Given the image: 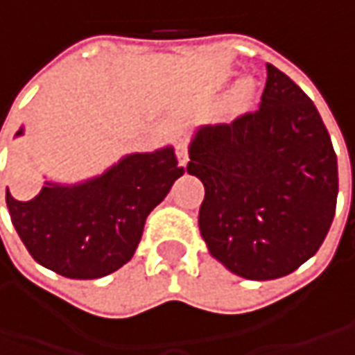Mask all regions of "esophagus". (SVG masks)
Returning <instances> with one entry per match:
<instances>
[{"label": "esophagus", "instance_id": "1", "mask_svg": "<svg viewBox=\"0 0 355 355\" xmlns=\"http://www.w3.org/2000/svg\"><path fill=\"white\" fill-rule=\"evenodd\" d=\"M175 154H178L180 164H182V166H185V164L189 162V148H187V142L180 140V142L175 144Z\"/></svg>", "mask_w": 355, "mask_h": 355}]
</instances>
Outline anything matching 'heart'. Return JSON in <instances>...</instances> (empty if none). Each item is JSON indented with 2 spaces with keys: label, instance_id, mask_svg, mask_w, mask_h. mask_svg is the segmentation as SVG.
I'll list each match as a JSON object with an SVG mask.
<instances>
[{
  "label": "heart",
  "instance_id": "obj_1",
  "mask_svg": "<svg viewBox=\"0 0 355 355\" xmlns=\"http://www.w3.org/2000/svg\"><path fill=\"white\" fill-rule=\"evenodd\" d=\"M252 90H254L252 80H243V83H241V85L237 87V98H241V101H247V98H251Z\"/></svg>",
  "mask_w": 355,
  "mask_h": 355
}]
</instances>
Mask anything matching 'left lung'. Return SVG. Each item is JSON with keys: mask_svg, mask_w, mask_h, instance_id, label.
I'll return each mask as SVG.
<instances>
[{"mask_svg": "<svg viewBox=\"0 0 355 355\" xmlns=\"http://www.w3.org/2000/svg\"><path fill=\"white\" fill-rule=\"evenodd\" d=\"M187 173L205 185L201 237L243 279L291 275L332 225L338 159L330 134L314 103L272 64L254 112L196 132Z\"/></svg>", "mask_w": 355, "mask_h": 355, "instance_id": "obj_1", "label": "left lung"}]
</instances>
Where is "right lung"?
<instances>
[{
    "mask_svg": "<svg viewBox=\"0 0 355 355\" xmlns=\"http://www.w3.org/2000/svg\"><path fill=\"white\" fill-rule=\"evenodd\" d=\"M23 128L15 136H21ZM184 168L171 146L124 156L83 184L45 182L29 201L6 203L11 223L39 265L67 279H101L126 265L150 211L168 196Z\"/></svg>",
    "mask_w": 355,
    "mask_h": 355,
    "instance_id": "add662e5",
    "label": "right lung"
}]
</instances>
